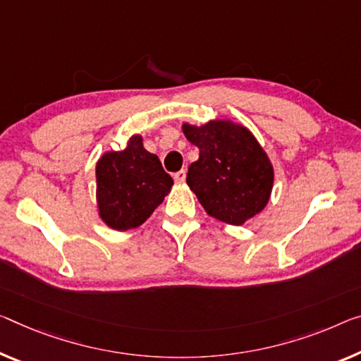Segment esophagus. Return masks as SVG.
<instances>
[{
  "mask_svg": "<svg viewBox=\"0 0 361 361\" xmlns=\"http://www.w3.org/2000/svg\"><path fill=\"white\" fill-rule=\"evenodd\" d=\"M185 176H187V173L184 169H182V171H179V173L174 174V180L179 182V184H182V182H185Z\"/></svg>",
  "mask_w": 361,
  "mask_h": 361,
  "instance_id": "esophagus-1",
  "label": "esophagus"
}]
</instances>
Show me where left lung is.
I'll use <instances>...</instances> for the list:
<instances>
[{"instance_id":"obj_1","label":"left lung","mask_w":361,"mask_h":361,"mask_svg":"<svg viewBox=\"0 0 361 361\" xmlns=\"http://www.w3.org/2000/svg\"><path fill=\"white\" fill-rule=\"evenodd\" d=\"M198 147L200 157L188 166L187 184L209 216L242 226L269 202L274 169L268 154L247 127L232 121L182 126Z\"/></svg>"}]
</instances>
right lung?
Masks as SVG:
<instances>
[{
  "instance_id": "1",
  "label": "right lung",
  "mask_w": 361,
  "mask_h": 361,
  "mask_svg": "<svg viewBox=\"0 0 361 361\" xmlns=\"http://www.w3.org/2000/svg\"><path fill=\"white\" fill-rule=\"evenodd\" d=\"M174 180L157 154L132 135L121 152L104 153L97 163V202L99 218L116 231L138 227L171 192Z\"/></svg>"
}]
</instances>
